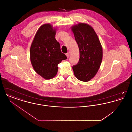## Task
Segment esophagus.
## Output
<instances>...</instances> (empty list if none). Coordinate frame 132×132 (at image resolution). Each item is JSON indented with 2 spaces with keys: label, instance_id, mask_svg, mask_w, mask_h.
I'll return each instance as SVG.
<instances>
[{
  "label": "esophagus",
  "instance_id": "1",
  "mask_svg": "<svg viewBox=\"0 0 132 132\" xmlns=\"http://www.w3.org/2000/svg\"><path fill=\"white\" fill-rule=\"evenodd\" d=\"M66 56L67 58H69V56H70V54H69V52H68V53H67L66 54Z\"/></svg>",
  "mask_w": 132,
  "mask_h": 132
}]
</instances>
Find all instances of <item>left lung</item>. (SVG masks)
<instances>
[{"label":"left lung","instance_id":"1","mask_svg":"<svg viewBox=\"0 0 132 132\" xmlns=\"http://www.w3.org/2000/svg\"><path fill=\"white\" fill-rule=\"evenodd\" d=\"M80 50V59L73 66L76 77L88 82L94 77L100 69L102 59V48L94 29L85 23L71 27Z\"/></svg>","mask_w":132,"mask_h":132}]
</instances>
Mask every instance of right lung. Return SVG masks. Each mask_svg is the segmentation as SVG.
<instances>
[{"label": "right lung", "instance_id": "right-lung-1", "mask_svg": "<svg viewBox=\"0 0 132 132\" xmlns=\"http://www.w3.org/2000/svg\"><path fill=\"white\" fill-rule=\"evenodd\" d=\"M56 29L50 24L40 27L30 48V59L36 72L46 80L56 75L58 64L66 56L61 52L60 45L55 38Z\"/></svg>", "mask_w": 132, "mask_h": 132}]
</instances>
